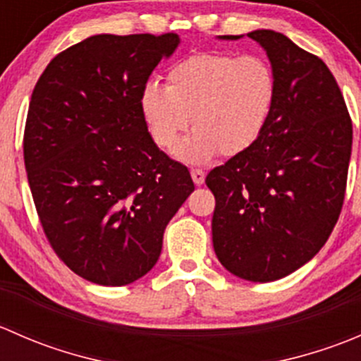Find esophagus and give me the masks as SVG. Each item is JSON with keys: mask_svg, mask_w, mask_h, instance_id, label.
<instances>
[{"mask_svg": "<svg viewBox=\"0 0 361 361\" xmlns=\"http://www.w3.org/2000/svg\"><path fill=\"white\" fill-rule=\"evenodd\" d=\"M190 174H192V180H194L195 185H202L204 183L206 173H204L202 169H199V167H194V169L190 171Z\"/></svg>", "mask_w": 361, "mask_h": 361, "instance_id": "esophagus-1", "label": "esophagus"}]
</instances>
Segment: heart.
<instances>
[{"label":"heart","instance_id":"1","mask_svg":"<svg viewBox=\"0 0 361 361\" xmlns=\"http://www.w3.org/2000/svg\"><path fill=\"white\" fill-rule=\"evenodd\" d=\"M276 99V76L260 56L199 52L167 71V85L148 82L141 110L152 137L173 150L181 133L195 127L178 150L187 162H206L221 150L238 155L262 136Z\"/></svg>","mask_w":361,"mask_h":361}]
</instances>
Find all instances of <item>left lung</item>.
Wrapping results in <instances>:
<instances>
[{"instance_id":"8db88e82","label":"left lung","mask_w":361,"mask_h":361,"mask_svg":"<svg viewBox=\"0 0 361 361\" xmlns=\"http://www.w3.org/2000/svg\"><path fill=\"white\" fill-rule=\"evenodd\" d=\"M267 52L276 99L262 136L209 171L213 246L227 271L267 283L311 260L336 227L353 123L329 66L271 29L248 32ZM238 39L239 36H224Z\"/></svg>"}]
</instances>
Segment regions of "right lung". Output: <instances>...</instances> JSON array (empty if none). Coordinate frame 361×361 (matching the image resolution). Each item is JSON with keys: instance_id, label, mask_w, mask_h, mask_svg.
I'll return each mask as SVG.
<instances>
[{"instance_id": "add662e5", "label": "right lung", "mask_w": 361, "mask_h": 361, "mask_svg": "<svg viewBox=\"0 0 361 361\" xmlns=\"http://www.w3.org/2000/svg\"><path fill=\"white\" fill-rule=\"evenodd\" d=\"M178 43L176 32L90 36L57 54L32 90L24 164L36 213L57 257L96 285L147 274L195 188L141 110V90Z\"/></svg>"}]
</instances>
